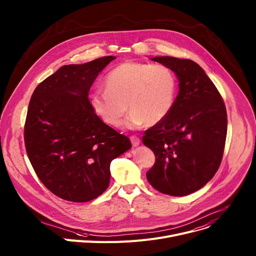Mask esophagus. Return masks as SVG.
<instances>
[{
    "instance_id": "1",
    "label": "esophagus",
    "mask_w": 256,
    "mask_h": 256,
    "mask_svg": "<svg viewBox=\"0 0 256 256\" xmlns=\"http://www.w3.org/2000/svg\"><path fill=\"white\" fill-rule=\"evenodd\" d=\"M130 142L134 146H138L141 143V140L137 137V136H130Z\"/></svg>"
}]
</instances>
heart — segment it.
Wrapping results in <instances>:
<instances>
[{
	"mask_svg": "<svg viewBox=\"0 0 256 256\" xmlns=\"http://www.w3.org/2000/svg\"><path fill=\"white\" fill-rule=\"evenodd\" d=\"M105 90L90 96V105L102 120L118 126L128 109L124 126L128 128L146 124L154 126L171 112L177 82L173 71L162 64L124 62L108 73Z\"/></svg>",
	"mask_w": 256,
	"mask_h": 256,
	"instance_id": "obj_1",
	"label": "heart"
}]
</instances>
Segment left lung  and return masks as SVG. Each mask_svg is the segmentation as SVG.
<instances>
[{
	"mask_svg": "<svg viewBox=\"0 0 256 256\" xmlns=\"http://www.w3.org/2000/svg\"><path fill=\"white\" fill-rule=\"evenodd\" d=\"M151 60L176 74L179 92L168 115L143 136L144 145L156 154L146 177L160 192L183 196L205 186L217 172L228 132L226 109L196 62L172 56Z\"/></svg>",
	"mask_w": 256,
	"mask_h": 256,
	"instance_id": "obj_1",
	"label": "left lung"
}]
</instances>
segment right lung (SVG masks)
Wrapping results in <instances>:
<instances>
[{"label":"right lung","instance_id":"obj_1","mask_svg":"<svg viewBox=\"0 0 256 256\" xmlns=\"http://www.w3.org/2000/svg\"><path fill=\"white\" fill-rule=\"evenodd\" d=\"M115 56L66 64L34 90L24 124L28 160L58 198L90 202L110 182V164L132 148L130 139L100 120L88 100L98 75Z\"/></svg>","mask_w":256,"mask_h":256}]
</instances>
